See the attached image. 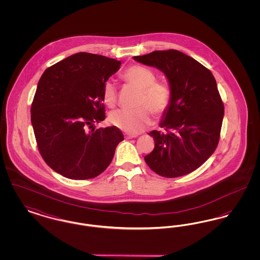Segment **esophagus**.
<instances>
[{
  "instance_id": "1",
  "label": "esophagus",
  "mask_w": 260,
  "mask_h": 260,
  "mask_svg": "<svg viewBox=\"0 0 260 260\" xmlns=\"http://www.w3.org/2000/svg\"><path fill=\"white\" fill-rule=\"evenodd\" d=\"M136 135H131V134H125L124 135V138L125 139H132V138H136Z\"/></svg>"
}]
</instances>
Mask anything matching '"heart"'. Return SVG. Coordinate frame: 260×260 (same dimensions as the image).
<instances>
[{
	"instance_id": "heart-1",
	"label": "heart",
	"mask_w": 260,
	"mask_h": 260,
	"mask_svg": "<svg viewBox=\"0 0 260 260\" xmlns=\"http://www.w3.org/2000/svg\"><path fill=\"white\" fill-rule=\"evenodd\" d=\"M122 78L129 85L140 89V94L133 110H116L109 115L113 125L128 134H139L146 129L152 122V111L156 116L165 114L170 107L172 93L169 87L156 81L155 74L147 67L133 65L128 67ZM102 100L105 105L113 108L117 103V89L111 80L104 83Z\"/></svg>"
}]
</instances>
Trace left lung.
Wrapping results in <instances>:
<instances>
[{"instance_id": "1", "label": "left lung", "mask_w": 260, "mask_h": 260, "mask_svg": "<svg viewBox=\"0 0 260 260\" xmlns=\"http://www.w3.org/2000/svg\"><path fill=\"white\" fill-rule=\"evenodd\" d=\"M134 59L161 70L172 93L160 123L166 132L149 133L155 147L144 160L164 177L194 172L212 155L220 138L224 105L213 75L178 50H155Z\"/></svg>"}]
</instances>
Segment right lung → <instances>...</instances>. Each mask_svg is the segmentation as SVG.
<instances>
[{
  "label": "right lung",
  "instance_id": "obj_1",
  "mask_svg": "<svg viewBox=\"0 0 260 260\" xmlns=\"http://www.w3.org/2000/svg\"><path fill=\"white\" fill-rule=\"evenodd\" d=\"M121 61L78 52L46 69L31 106L39 152L54 172L84 180L103 173L124 140L117 126L95 129L105 119L104 83Z\"/></svg>",
  "mask_w": 260,
  "mask_h": 260
}]
</instances>
